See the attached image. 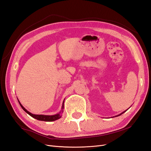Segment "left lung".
Here are the masks:
<instances>
[{
  "mask_svg": "<svg viewBox=\"0 0 151 151\" xmlns=\"http://www.w3.org/2000/svg\"><path fill=\"white\" fill-rule=\"evenodd\" d=\"M127 110H126V111H127ZM126 111H123V112H122V113H120V115H116V116H120V115H122V114H123V113H125V112Z\"/></svg>",
  "mask_w": 151,
  "mask_h": 151,
  "instance_id": "left-lung-1",
  "label": "left lung"
}]
</instances>
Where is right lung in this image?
Segmentation results:
<instances>
[{
  "instance_id": "right-lung-1",
  "label": "right lung",
  "mask_w": 151,
  "mask_h": 151,
  "mask_svg": "<svg viewBox=\"0 0 151 151\" xmlns=\"http://www.w3.org/2000/svg\"><path fill=\"white\" fill-rule=\"evenodd\" d=\"M18 100V99H17ZM65 100V99H64ZM64 100H63V104H62V110L60 111V113L56 114V115H35V114H32L31 113H30L29 111H28L27 109L24 108V106H22V105L21 104V103L19 102V100H18V102H19L20 106H21V108L23 109V110L26 112L29 115L31 116H32L33 118H35V119L38 120H41V121H45V122H53L55 120H57L59 118H60L62 116L61 113H63V108H64Z\"/></svg>"
}]
</instances>
